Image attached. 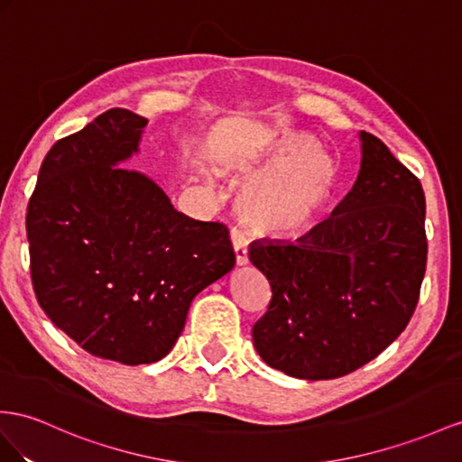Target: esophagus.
<instances>
[{
    "instance_id": "esophagus-1",
    "label": "esophagus",
    "mask_w": 462,
    "mask_h": 462,
    "mask_svg": "<svg viewBox=\"0 0 462 462\" xmlns=\"http://www.w3.org/2000/svg\"><path fill=\"white\" fill-rule=\"evenodd\" d=\"M232 245H234V257H236V265L244 267L247 265V250L242 242L238 234H232Z\"/></svg>"
}]
</instances>
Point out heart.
Segmentation results:
<instances>
[{"instance_id": "b5f03b06", "label": "heart", "mask_w": 462, "mask_h": 462, "mask_svg": "<svg viewBox=\"0 0 462 462\" xmlns=\"http://www.w3.org/2000/svg\"><path fill=\"white\" fill-rule=\"evenodd\" d=\"M222 173L249 177L236 215L255 236L289 240L309 232L336 185V163L302 130H255L218 153Z\"/></svg>"}]
</instances>
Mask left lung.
I'll return each mask as SVG.
<instances>
[{"mask_svg":"<svg viewBox=\"0 0 462 462\" xmlns=\"http://www.w3.org/2000/svg\"><path fill=\"white\" fill-rule=\"evenodd\" d=\"M361 168L328 220L297 244L257 242L250 262L271 285L254 346L304 381L357 371L404 332L428 262L421 183L384 142L359 133Z\"/></svg>","mask_w":462,"mask_h":462,"instance_id":"left-lung-1","label":"left lung"}]
</instances>
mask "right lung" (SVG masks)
<instances>
[{
	"mask_svg": "<svg viewBox=\"0 0 462 462\" xmlns=\"http://www.w3.org/2000/svg\"><path fill=\"white\" fill-rule=\"evenodd\" d=\"M146 125L111 109L58 140L27 208L41 309L91 355L130 366L163 359L193 299L236 263L222 224L185 217L148 175L118 165Z\"/></svg>",
	"mask_w": 462,
	"mask_h": 462,
	"instance_id": "add662e5",
	"label": "right lung"
}]
</instances>
